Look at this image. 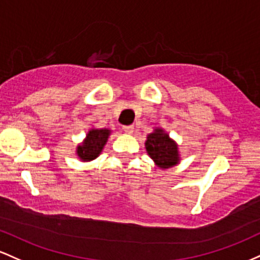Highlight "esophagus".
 <instances>
[{
	"instance_id": "obj_1",
	"label": "esophagus",
	"mask_w": 260,
	"mask_h": 260,
	"mask_svg": "<svg viewBox=\"0 0 260 260\" xmlns=\"http://www.w3.org/2000/svg\"><path fill=\"white\" fill-rule=\"evenodd\" d=\"M122 130L126 134H133L134 133V126L133 125H126V126H122Z\"/></svg>"
}]
</instances>
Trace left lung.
I'll list each match as a JSON object with an SVG mask.
<instances>
[{"label": "left lung", "instance_id": "8db88e82", "mask_svg": "<svg viewBox=\"0 0 260 260\" xmlns=\"http://www.w3.org/2000/svg\"><path fill=\"white\" fill-rule=\"evenodd\" d=\"M145 148L154 165L161 169H168L179 165L180 152L178 144L161 126H154L145 141Z\"/></svg>", "mask_w": 260, "mask_h": 260}]
</instances>
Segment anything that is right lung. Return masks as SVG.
Instances as JSON below:
<instances>
[{
	"mask_svg": "<svg viewBox=\"0 0 260 260\" xmlns=\"http://www.w3.org/2000/svg\"><path fill=\"white\" fill-rule=\"evenodd\" d=\"M112 130L103 127V129H97V127H91L86 134V138L82 142L76 147V156L82 162H91L103 152L104 146L107 145L108 139H109Z\"/></svg>",
	"mask_w": 260,
	"mask_h": 260,
	"instance_id": "obj_1",
	"label": "right lung"
}]
</instances>
